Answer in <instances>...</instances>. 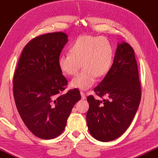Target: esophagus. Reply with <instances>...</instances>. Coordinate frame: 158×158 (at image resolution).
<instances>
[{
  "instance_id": "obj_1",
  "label": "esophagus",
  "mask_w": 158,
  "mask_h": 158,
  "mask_svg": "<svg viewBox=\"0 0 158 158\" xmlns=\"http://www.w3.org/2000/svg\"><path fill=\"white\" fill-rule=\"evenodd\" d=\"M80 94H81V99H86L85 94H84L83 92H80Z\"/></svg>"
}]
</instances>
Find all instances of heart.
I'll list each match as a JSON object with an SVG mask.
<instances>
[{"mask_svg": "<svg viewBox=\"0 0 158 158\" xmlns=\"http://www.w3.org/2000/svg\"><path fill=\"white\" fill-rule=\"evenodd\" d=\"M112 61L113 48L107 39L81 35L70 46L69 54L59 57L58 66L64 74L75 75L82 65L83 70L72 79L70 86L86 90L95 84L97 77H102L107 74Z\"/></svg>", "mask_w": 158, "mask_h": 158, "instance_id": "heart-1", "label": "heart"}]
</instances>
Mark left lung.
Segmentation results:
<instances>
[{
  "label": "left lung",
  "mask_w": 158,
  "mask_h": 158,
  "mask_svg": "<svg viewBox=\"0 0 158 158\" xmlns=\"http://www.w3.org/2000/svg\"><path fill=\"white\" fill-rule=\"evenodd\" d=\"M94 91L97 96L107 99L99 100L92 95L87 97L89 131L97 140L112 141L130 125L141 99L138 67L130 44H118L112 66Z\"/></svg>",
  "instance_id": "8db88e82"
}]
</instances>
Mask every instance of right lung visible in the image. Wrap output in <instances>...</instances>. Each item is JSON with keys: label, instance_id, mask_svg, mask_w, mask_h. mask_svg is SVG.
<instances>
[{"label": "right lung", "instance_id": "obj_1", "mask_svg": "<svg viewBox=\"0 0 158 158\" xmlns=\"http://www.w3.org/2000/svg\"><path fill=\"white\" fill-rule=\"evenodd\" d=\"M63 32L33 39L23 49L13 75V96L27 128L39 138L61 135L74 104L81 99L77 89L63 94L68 81L58 66V59L68 42Z\"/></svg>", "mask_w": 158, "mask_h": 158}]
</instances>
